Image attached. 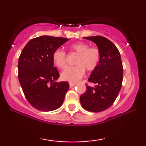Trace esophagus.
Here are the masks:
<instances>
[{"mask_svg":"<svg viewBox=\"0 0 146 146\" xmlns=\"http://www.w3.org/2000/svg\"><path fill=\"white\" fill-rule=\"evenodd\" d=\"M76 84L74 83V82H70L69 83V85H70V87H72V86H74Z\"/></svg>","mask_w":146,"mask_h":146,"instance_id":"esophagus-1","label":"esophagus"}]
</instances>
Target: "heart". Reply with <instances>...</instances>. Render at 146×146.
Segmentation results:
<instances>
[{
	"label": "heart",
	"mask_w": 146,
	"mask_h": 146,
	"mask_svg": "<svg viewBox=\"0 0 146 146\" xmlns=\"http://www.w3.org/2000/svg\"><path fill=\"white\" fill-rule=\"evenodd\" d=\"M70 50L78 54L75 60L76 65L67 67L61 73V78L64 80L76 82L84 74L85 69L91 72L96 68L100 60L101 54L98 48L90 47L89 44L83 42L70 45ZM52 60L58 68H64L66 66V54L61 49L56 50L53 52Z\"/></svg>",
	"instance_id": "b5f03b06"
}]
</instances>
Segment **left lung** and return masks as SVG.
<instances>
[{
	"label": "left lung",
	"mask_w": 146,
	"mask_h": 146,
	"mask_svg": "<svg viewBox=\"0 0 146 146\" xmlns=\"http://www.w3.org/2000/svg\"><path fill=\"white\" fill-rule=\"evenodd\" d=\"M98 46L101 57L99 64L91 73L90 82L94 87L86 86L80 96L82 106L92 112H99L110 107L120 91L123 80V66L117 47L106 38L100 36L84 37Z\"/></svg>",
	"instance_id": "1"
}]
</instances>
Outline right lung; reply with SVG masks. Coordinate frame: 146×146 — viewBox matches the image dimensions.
<instances>
[{
	"label": "right lung",
	"mask_w": 146,
	"mask_h": 146,
	"mask_svg": "<svg viewBox=\"0 0 146 146\" xmlns=\"http://www.w3.org/2000/svg\"><path fill=\"white\" fill-rule=\"evenodd\" d=\"M68 40L50 36L35 38L26 44L20 56L19 82L28 102L38 110H54L64 100L69 84L56 82L60 75L54 67L52 54Z\"/></svg>",
	"instance_id": "obj_1"
}]
</instances>
